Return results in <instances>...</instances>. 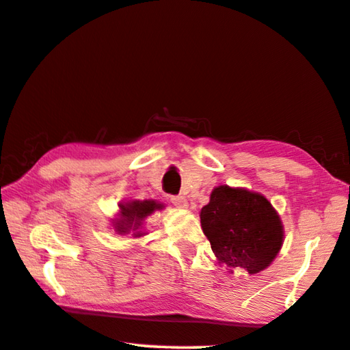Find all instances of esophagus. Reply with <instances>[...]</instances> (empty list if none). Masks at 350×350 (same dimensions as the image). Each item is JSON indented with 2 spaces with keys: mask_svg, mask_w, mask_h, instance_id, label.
Returning <instances> with one entry per match:
<instances>
[{
  "mask_svg": "<svg viewBox=\"0 0 350 350\" xmlns=\"http://www.w3.org/2000/svg\"><path fill=\"white\" fill-rule=\"evenodd\" d=\"M171 202H173V205H176V207H179V208L188 207V201L184 196H173L171 198Z\"/></svg>",
  "mask_w": 350,
  "mask_h": 350,
  "instance_id": "34e87169",
  "label": "esophagus"
}]
</instances>
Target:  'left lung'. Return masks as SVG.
<instances>
[{
	"label": "left lung",
	"mask_w": 350,
	"mask_h": 350,
	"mask_svg": "<svg viewBox=\"0 0 350 350\" xmlns=\"http://www.w3.org/2000/svg\"><path fill=\"white\" fill-rule=\"evenodd\" d=\"M199 216L215 257L230 268L229 273H262L284 245L280 215L263 195L247 188L215 187Z\"/></svg>",
	"instance_id": "1"
}]
</instances>
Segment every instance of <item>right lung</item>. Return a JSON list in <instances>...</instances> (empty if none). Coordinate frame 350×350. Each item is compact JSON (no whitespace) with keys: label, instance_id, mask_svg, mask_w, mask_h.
Returning <instances> with one entry per match:
<instances>
[{"label":"right lung","instance_id":"1","mask_svg":"<svg viewBox=\"0 0 350 350\" xmlns=\"http://www.w3.org/2000/svg\"><path fill=\"white\" fill-rule=\"evenodd\" d=\"M165 205L154 199H131V201L118 204V213L112 218V227L116 234L127 235L134 238H142L148 235L145 230V221L148 216L163 210Z\"/></svg>","mask_w":350,"mask_h":350}]
</instances>
